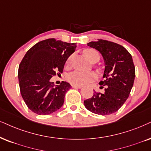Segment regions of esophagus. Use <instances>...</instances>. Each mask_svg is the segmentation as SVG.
<instances>
[{
  "mask_svg": "<svg viewBox=\"0 0 151 151\" xmlns=\"http://www.w3.org/2000/svg\"><path fill=\"white\" fill-rule=\"evenodd\" d=\"M72 88H81L82 86H77V85H72Z\"/></svg>",
  "mask_w": 151,
  "mask_h": 151,
  "instance_id": "obj_1",
  "label": "esophagus"
}]
</instances>
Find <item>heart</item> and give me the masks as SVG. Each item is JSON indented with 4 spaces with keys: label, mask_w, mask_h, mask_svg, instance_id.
Segmentation results:
<instances>
[{
    "label": "heart",
    "mask_w": 151,
    "mask_h": 151,
    "mask_svg": "<svg viewBox=\"0 0 151 151\" xmlns=\"http://www.w3.org/2000/svg\"><path fill=\"white\" fill-rule=\"evenodd\" d=\"M83 53L87 57L89 60H92L93 57L95 55H99L96 51L91 49H87L83 51ZM72 60V55L67 58L65 64L67 66H69L71 64ZM97 76L95 73L92 72H83L81 70H74L70 72L68 75V80L70 83L77 86H84L87 85L96 79Z\"/></svg>",
    "instance_id": "obj_1"
}]
</instances>
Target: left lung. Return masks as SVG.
<instances>
[{"mask_svg": "<svg viewBox=\"0 0 151 151\" xmlns=\"http://www.w3.org/2000/svg\"><path fill=\"white\" fill-rule=\"evenodd\" d=\"M87 45L100 51L104 58V80L99 84L105 88L104 93L94 91L92 98L83 103L86 108L93 113L109 115L123 106L130 93L135 78L132 58L125 47L113 42L98 39Z\"/></svg>", "mask_w": 151, "mask_h": 151, "instance_id": "1", "label": "left lung"}]
</instances>
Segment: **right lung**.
<instances>
[{"label":"right lung","instance_id":"obj_1","mask_svg":"<svg viewBox=\"0 0 151 151\" xmlns=\"http://www.w3.org/2000/svg\"><path fill=\"white\" fill-rule=\"evenodd\" d=\"M76 47L74 43L50 38L37 42L25 54L19 66V83L25 103L34 113L48 115L63 106L71 85L62 81L54 86L51 78L62 73Z\"/></svg>","mask_w":151,"mask_h":151}]
</instances>
